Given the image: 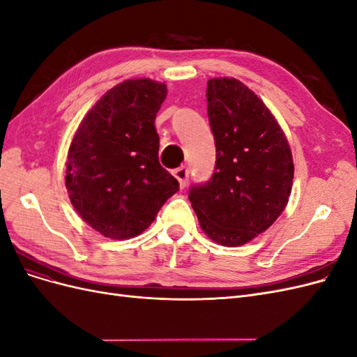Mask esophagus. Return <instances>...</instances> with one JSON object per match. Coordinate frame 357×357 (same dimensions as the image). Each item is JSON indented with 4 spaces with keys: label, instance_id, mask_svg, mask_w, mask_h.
<instances>
[{
    "label": "esophagus",
    "instance_id": "1",
    "mask_svg": "<svg viewBox=\"0 0 357 357\" xmlns=\"http://www.w3.org/2000/svg\"><path fill=\"white\" fill-rule=\"evenodd\" d=\"M172 174L178 180L180 188H185L188 185V178H189V168L186 165H181L172 171Z\"/></svg>",
    "mask_w": 357,
    "mask_h": 357
}]
</instances>
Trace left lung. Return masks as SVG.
Here are the masks:
<instances>
[{
    "label": "left lung",
    "instance_id": "obj_1",
    "mask_svg": "<svg viewBox=\"0 0 357 357\" xmlns=\"http://www.w3.org/2000/svg\"><path fill=\"white\" fill-rule=\"evenodd\" d=\"M207 101L215 167L207 183L189 189V199L213 241L243 245L284 210L294 160L271 112L240 80L210 79Z\"/></svg>",
    "mask_w": 357,
    "mask_h": 357
}]
</instances>
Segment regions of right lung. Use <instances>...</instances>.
I'll use <instances>...</instances> for the list:
<instances>
[{"label":"right lung","instance_id":"1","mask_svg":"<svg viewBox=\"0 0 357 357\" xmlns=\"http://www.w3.org/2000/svg\"><path fill=\"white\" fill-rule=\"evenodd\" d=\"M167 86L125 80L84 116L67 162L66 186L80 218L107 238L142 234L178 181L159 164L156 113Z\"/></svg>","mask_w":357,"mask_h":357}]
</instances>
